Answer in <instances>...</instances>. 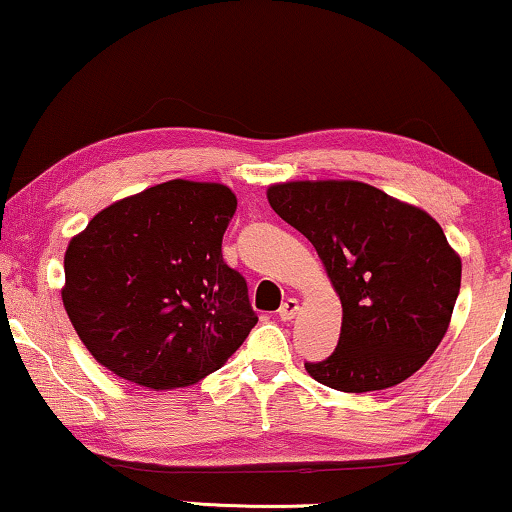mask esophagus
Masks as SVG:
<instances>
[{"label": "esophagus", "mask_w": 512, "mask_h": 512, "mask_svg": "<svg viewBox=\"0 0 512 512\" xmlns=\"http://www.w3.org/2000/svg\"><path fill=\"white\" fill-rule=\"evenodd\" d=\"M298 311H300V302L295 298H288L286 302H281L279 318H281V321H291V318L298 316Z\"/></svg>", "instance_id": "1"}]
</instances>
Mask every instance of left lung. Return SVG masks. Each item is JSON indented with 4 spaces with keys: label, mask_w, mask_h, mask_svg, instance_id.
<instances>
[{
    "label": "left lung",
    "mask_w": 512,
    "mask_h": 512,
    "mask_svg": "<svg viewBox=\"0 0 512 512\" xmlns=\"http://www.w3.org/2000/svg\"><path fill=\"white\" fill-rule=\"evenodd\" d=\"M272 210L314 244L342 300L335 353L305 362L311 379L372 392L418 372L446 335L462 258L416 205L355 180H295L268 187Z\"/></svg>",
    "instance_id": "left-lung-1"
}]
</instances>
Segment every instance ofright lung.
I'll use <instances>...</instances> for the list:
<instances>
[{"instance_id": "1", "label": "right lung", "mask_w": 512, "mask_h": 512, "mask_svg": "<svg viewBox=\"0 0 512 512\" xmlns=\"http://www.w3.org/2000/svg\"><path fill=\"white\" fill-rule=\"evenodd\" d=\"M235 207L226 184L170 180L103 207L73 235L62 302L99 365L173 390L238 351L258 316L221 256Z\"/></svg>"}]
</instances>
